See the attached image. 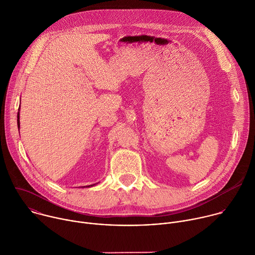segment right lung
<instances>
[{
	"label": "right lung",
	"instance_id": "1",
	"mask_svg": "<svg viewBox=\"0 0 255 255\" xmlns=\"http://www.w3.org/2000/svg\"><path fill=\"white\" fill-rule=\"evenodd\" d=\"M17 118H18V119H17V124H18V128H19V126H20V121H19V119H20V118H19V113H18V116H17ZM93 186H94V185H92V186H87V187L89 188V187H93Z\"/></svg>",
	"mask_w": 255,
	"mask_h": 255
}]
</instances>
